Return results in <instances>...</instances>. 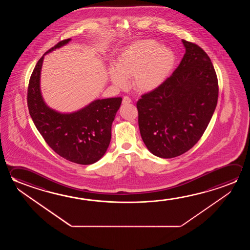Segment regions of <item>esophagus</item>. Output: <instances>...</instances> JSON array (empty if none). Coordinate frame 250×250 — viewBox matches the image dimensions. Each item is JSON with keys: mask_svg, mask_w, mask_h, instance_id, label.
Listing matches in <instances>:
<instances>
[{"mask_svg": "<svg viewBox=\"0 0 250 250\" xmlns=\"http://www.w3.org/2000/svg\"><path fill=\"white\" fill-rule=\"evenodd\" d=\"M122 103H123V104H128L131 103V99L129 97L125 96L123 98V100H122Z\"/></svg>", "mask_w": 250, "mask_h": 250, "instance_id": "obj_1", "label": "esophagus"}]
</instances>
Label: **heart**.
<instances>
[{"instance_id":"1","label":"heart","mask_w":250,"mask_h":250,"mask_svg":"<svg viewBox=\"0 0 250 250\" xmlns=\"http://www.w3.org/2000/svg\"><path fill=\"white\" fill-rule=\"evenodd\" d=\"M174 64L175 56L171 49L153 40H143L124 50L117 68H111L109 75L118 87H125L126 79L132 78V86L137 91L150 92L166 81Z\"/></svg>"}]
</instances>
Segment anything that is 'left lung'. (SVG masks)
<instances>
[{"label": "left lung", "instance_id": "8db88e82", "mask_svg": "<svg viewBox=\"0 0 250 250\" xmlns=\"http://www.w3.org/2000/svg\"><path fill=\"white\" fill-rule=\"evenodd\" d=\"M182 42L186 53L176 70L137 102L144 143L164 159L183 154L200 140L218 101V78L211 59L196 43Z\"/></svg>", "mask_w": 250, "mask_h": 250}]
</instances>
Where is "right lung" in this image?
<instances>
[{"label":"right lung","instance_id":"1","mask_svg":"<svg viewBox=\"0 0 250 250\" xmlns=\"http://www.w3.org/2000/svg\"><path fill=\"white\" fill-rule=\"evenodd\" d=\"M70 40L59 42L45 54ZM43 56L37 62L29 78L27 102L31 119L46 143L58 155L77 164H93L102 158L110 145L111 124L122 99L95 100L70 114L51 110L43 102L40 91Z\"/></svg>","mask_w":250,"mask_h":250}]
</instances>
